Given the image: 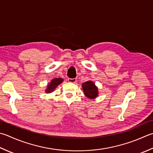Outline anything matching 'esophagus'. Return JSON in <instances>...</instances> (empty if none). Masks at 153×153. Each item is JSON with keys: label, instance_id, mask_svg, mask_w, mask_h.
Returning a JSON list of instances; mask_svg holds the SVG:
<instances>
[{"label": "esophagus", "instance_id": "esophagus-1", "mask_svg": "<svg viewBox=\"0 0 153 153\" xmlns=\"http://www.w3.org/2000/svg\"><path fill=\"white\" fill-rule=\"evenodd\" d=\"M68 82L71 83H76L77 82L76 78H68Z\"/></svg>", "mask_w": 153, "mask_h": 153}]
</instances>
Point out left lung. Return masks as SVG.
I'll list each match as a JSON object with an SVG mask.
<instances>
[{
	"label": "left lung",
	"instance_id": "left-lung-1",
	"mask_svg": "<svg viewBox=\"0 0 153 153\" xmlns=\"http://www.w3.org/2000/svg\"><path fill=\"white\" fill-rule=\"evenodd\" d=\"M83 90L84 91V94L87 97L90 99H94L97 96L98 91L97 87L93 82H86L82 84Z\"/></svg>",
	"mask_w": 153,
	"mask_h": 153
}]
</instances>
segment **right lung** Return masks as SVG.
<instances>
[{
  "mask_svg": "<svg viewBox=\"0 0 153 153\" xmlns=\"http://www.w3.org/2000/svg\"><path fill=\"white\" fill-rule=\"evenodd\" d=\"M62 82H63L62 78L53 79L52 81H51L50 84L48 85V88H47V89L46 90V91L47 93L52 92L53 90H54V89L56 88V87L58 86L59 84H60Z\"/></svg>",
  "mask_w": 153,
  "mask_h": 153,
  "instance_id": "1",
  "label": "right lung"
}]
</instances>
